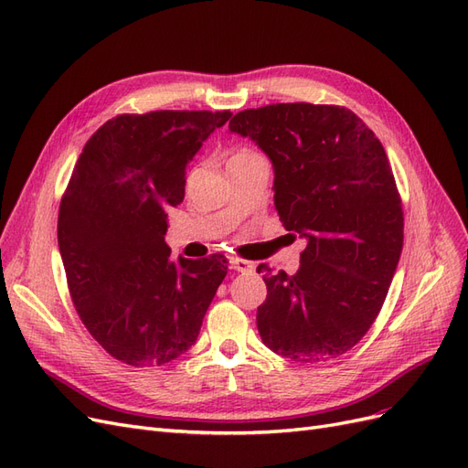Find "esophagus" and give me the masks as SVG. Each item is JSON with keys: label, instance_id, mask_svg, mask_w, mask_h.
Here are the masks:
<instances>
[{"label": "esophagus", "instance_id": "1", "mask_svg": "<svg viewBox=\"0 0 468 468\" xmlns=\"http://www.w3.org/2000/svg\"><path fill=\"white\" fill-rule=\"evenodd\" d=\"M230 269H234V271H239V273H248V271H253V263L246 261V260L230 258Z\"/></svg>", "mask_w": 468, "mask_h": 468}]
</instances>
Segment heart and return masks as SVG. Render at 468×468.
Here are the masks:
<instances>
[{
  "instance_id": "b5f03b06",
  "label": "heart",
  "mask_w": 468,
  "mask_h": 468,
  "mask_svg": "<svg viewBox=\"0 0 468 468\" xmlns=\"http://www.w3.org/2000/svg\"><path fill=\"white\" fill-rule=\"evenodd\" d=\"M250 154H253V152H250V150H242V152H238L236 155H250Z\"/></svg>"
}]
</instances>
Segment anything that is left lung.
I'll return each mask as SVG.
<instances>
[{"instance_id": "left-lung-1", "label": "left lung", "mask_w": 468, "mask_h": 468, "mask_svg": "<svg viewBox=\"0 0 468 468\" xmlns=\"http://www.w3.org/2000/svg\"><path fill=\"white\" fill-rule=\"evenodd\" d=\"M229 129L271 160L279 218L306 239L294 275L258 267L261 342L296 363L335 359L371 328L400 260L402 201L387 152L356 112L334 105L248 109Z\"/></svg>"}]
</instances>
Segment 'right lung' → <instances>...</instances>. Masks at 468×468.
Wrapping results in <instances>:
<instances>
[{
  "label": "right lung",
  "mask_w": 468,
  "mask_h": 468,
  "mask_svg": "<svg viewBox=\"0 0 468 468\" xmlns=\"http://www.w3.org/2000/svg\"><path fill=\"white\" fill-rule=\"evenodd\" d=\"M230 111H154L107 121L69 177L58 248L81 322L109 356L158 367L195 346L229 271L218 253L177 261L167 210L186 197V169Z\"/></svg>",
  "instance_id": "add662e5"
}]
</instances>
